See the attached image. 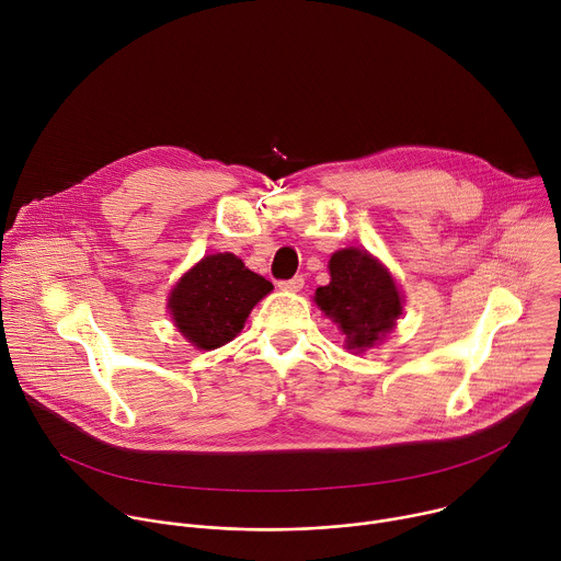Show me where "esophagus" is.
<instances>
[{
	"instance_id": "34e87169",
	"label": "esophagus",
	"mask_w": 561,
	"mask_h": 561,
	"mask_svg": "<svg viewBox=\"0 0 561 561\" xmlns=\"http://www.w3.org/2000/svg\"><path fill=\"white\" fill-rule=\"evenodd\" d=\"M279 288L282 290H301L304 288V277L295 275L290 279H284V282H279Z\"/></svg>"
}]
</instances>
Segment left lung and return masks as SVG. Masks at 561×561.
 I'll return each mask as SVG.
<instances>
[{
  "label": "left lung",
  "instance_id": "obj_1",
  "mask_svg": "<svg viewBox=\"0 0 561 561\" xmlns=\"http://www.w3.org/2000/svg\"><path fill=\"white\" fill-rule=\"evenodd\" d=\"M331 284L317 288L314 304L346 335L348 348H370L402 314V297L386 273L366 251L346 249L331 257Z\"/></svg>",
  "mask_w": 561,
  "mask_h": 561
}]
</instances>
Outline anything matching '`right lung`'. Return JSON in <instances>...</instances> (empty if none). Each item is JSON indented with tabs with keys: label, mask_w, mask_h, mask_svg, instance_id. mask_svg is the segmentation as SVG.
I'll use <instances>...</instances> for the list:
<instances>
[{
	"label": "right lung",
	"mask_w": 561,
	"mask_h": 561,
	"mask_svg": "<svg viewBox=\"0 0 561 561\" xmlns=\"http://www.w3.org/2000/svg\"><path fill=\"white\" fill-rule=\"evenodd\" d=\"M273 290V284L249 271L230 253L204 257L182 277L171 295L173 319L197 348L210 351L230 342L253 306Z\"/></svg>",
	"instance_id": "add662e5"
}]
</instances>
